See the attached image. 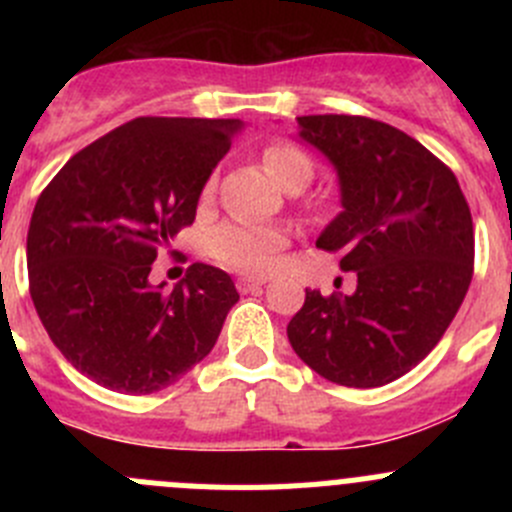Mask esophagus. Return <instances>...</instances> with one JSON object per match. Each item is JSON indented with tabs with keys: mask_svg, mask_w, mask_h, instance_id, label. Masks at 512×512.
Here are the masks:
<instances>
[{
	"mask_svg": "<svg viewBox=\"0 0 512 512\" xmlns=\"http://www.w3.org/2000/svg\"><path fill=\"white\" fill-rule=\"evenodd\" d=\"M265 282H267L265 277H237L235 285L242 294H247V292H255V289H260Z\"/></svg>",
	"mask_w": 512,
	"mask_h": 512,
	"instance_id": "esophagus-1",
	"label": "esophagus"
}]
</instances>
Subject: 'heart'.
Instances as JSON below:
<instances>
[{
    "label": "heart",
    "mask_w": 512,
    "mask_h": 512,
    "mask_svg": "<svg viewBox=\"0 0 512 512\" xmlns=\"http://www.w3.org/2000/svg\"><path fill=\"white\" fill-rule=\"evenodd\" d=\"M262 165L280 188L302 190L314 175V160L307 151L287 141H275L262 151ZM215 190V178L205 183L203 198H210ZM287 245V232L282 227L265 223H247L230 220L213 232L208 250L215 262L227 270L245 272V275H265L275 267L280 250Z\"/></svg>",
    "instance_id": "obj_1"
}]
</instances>
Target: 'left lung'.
Returning a JSON list of instances; mask_svg holds the SVG:
<instances>
[{"label": "left lung", "instance_id": "1", "mask_svg": "<svg viewBox=\"0 0 512 512\" xmlns=\"http://www.w3.org/2000/svg\"><path fill=\"white\" fill-rule=\"evenodd\" d=\"M299 138L334 165L342 213L317 247L342 252L354 294L307 289L287 324L324 379L374 389L441 342L473 277V220L456 175L416 138L366 116H299Z\"/></svg>", "mask_w": 512, "mask_h": 512}]
</instances>
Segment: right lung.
<instances>
[{
	"instance_id": "add662e5",
	"label": "right lung",
	"mask_w": 512,
	"mask_h": 512,
	"mask_svg": "<svg viewBox=\"0 0 512 512\" xmlns=\"http://www.w3.org/2000/svg\"><path fill=\"white\" fill-rule=\"evenodd\" d=\"M242 123L141 116L69 158L29 223V292L71 366L121 394L165 389L210 354L230 275L195 262L173 292L151 285L160 247L193 225L200 193Z\"/></svg>"
}]
</instances>
